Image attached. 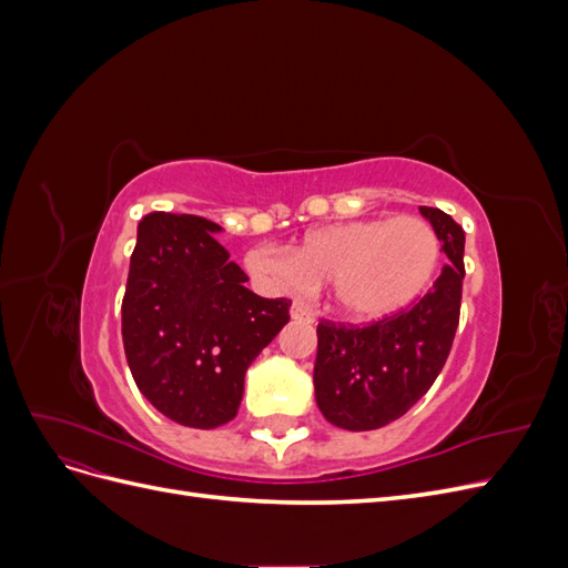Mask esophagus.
I'll return each mask as SVG.
<instances>
[{"mask_svg":"<svg viewBox=\"0 0 568 568\" xmlns=\"http://www.w3.org/2000/svg\"><path fill=\"white\" fill-rule=\"evenodd\" d=\"M291 320H296V322H313L315 320V311L313 307H307L305 303H294L291 305Z\"/></svg>","mask_w":568,"mask_h":568,"instance_id":"1","label":"esophagus"}]
</instances>
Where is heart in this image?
<instances>
[{"instance_id":"1","label":"heart","mask_w":568,"mask_h":568,"mask_svg":"<svg viewBox=\"0 0 568 568\" xmlns=\"http://www.w3.org/2000/svg\"><path fill=\"white\" fill-rule=\"evenodd\" d=\"M438 251V236L422 217H363L311 230L288 255L255 248L246 265L272 284H329L341 315L372 322L405 311L422 294Z\"/></svg>"}]
</instances>
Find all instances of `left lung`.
<instances>
[{
	"label": "left lung",
	"mask_w": 568,
	"mask_h": 568,
	"mask_svg": "<svg viewBox=\"0 0 568 568\" xmlns=\"http://www.w3.org/2000/svg\"><path fill=\"white\" fill-rule=\"evenodd\" d=\"M448 255L432 291L369 326H317L315 400L326 422L348 432L382 428L432 388L448 359L459 322L464 232L440 209L419 205Z\"/></svg>",
	"instance_id": "left-lung-1"
}]
</instances>
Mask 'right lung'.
Segmentation results:
<instances>
[{
    "mask_svg": "<svg viewBox=\"0 0 568 568\" xmlns=\"http://www.w3.org/2000/svg\"><path fill=\"white\" fill-rule=\"evenodd\" d=\"M199 215L151 213L136 227L123 298V346L136 388L182 426L236 417L248 365L288 322L286 298H261Z\"/></svg>",
    "mask_w": 568,
    "mask_h": 568,
    "instance_id": "obj_1",
    "label": "right lung"
}]
</instances>
